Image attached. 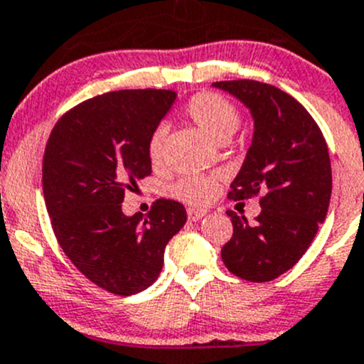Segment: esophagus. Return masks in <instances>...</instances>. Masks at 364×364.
<instances>
[{
	"instance_id": "34e87169",
	"label": "esophagus",
	"mask_w": 364,
	"mask_h": 364,
	"mask_svg": "<svg viewBox=\"0 0 364 364\" xmlns=\"http://www.w3.org/2000/svg\"><path fill=\"white\" fill-rule=\"evenodd\" d=\"M205 214H207L205 210H198V208H187V218H189V221H200Z\"/></svg>"
}]
</instances>
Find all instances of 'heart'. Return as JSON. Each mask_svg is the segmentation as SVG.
<instances>
[{
  "instance_id": "1",
  "label": "heart",
  "mask_w": 364,
  "mask_h": 364,
  "mask_svg": "<svg viewBox=\"0 0 364 364\" xmlns=\"http://www.w3.org/2000/svg\"><path fill=\"white\" fill-rule=\"evenodd\" d=\"M186 114L200 131L218 143L228 141L240 124V114L235 104L214 92H200L191 97L186 106ZM164 138L166 131L163 127H157L150 134L146 150L152 164H159L163 161ZM218 189L219 182L212 175H189L178 178L170 191L178 200L201 207L214 200Z\"/></svg>"
}]
</instances>
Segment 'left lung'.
Here are the masks:
<instances>
[{"instance_id": "obj_1", "label": "left lung", "mask_w": 364, "mask_h": 364, "mask_svg": "<svg viewBox=\"0 0 364 364\" xmlns=\"http://www.w3.org/2000/svg\"><path fill=\"white\" fill-rule=\"evenodd\" d=\"M212 86L237 97L255 120L253 141L228 198L260 194L262 207L255 225L226 212L233 235L221 258L246 282H271L301 260L327 215L333 177L326 139L303 104L276 86L253 79Z\"/></svg>"}]
</instances>
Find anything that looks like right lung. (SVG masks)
Masks as SVG:
<instances>
[{"label": "right lung", "mask_w": 364, "mask_h": 364, "mask_svg": "<svg viewBox=\"0 0 364 364\" xmlns=\"http://www.w3.org/2000/svg\"><path fill=\"white\" fill-rule=\"evenodd\" d=\"M175 99L173 90L102 93L68 109L46 145L42 187L53 232L68 260L114 296L149 289L168 240L186 225L175 200H156L146 218L122 212L125 191L152 173L149 138Z\"/></svg>", "instance_id": "add662e5"}]
</instances>
